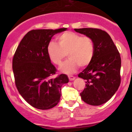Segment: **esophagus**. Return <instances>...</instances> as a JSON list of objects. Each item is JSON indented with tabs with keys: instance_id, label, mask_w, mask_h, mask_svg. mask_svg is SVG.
I'll return each instance as SVG.
<instances>
[{
	"instance_id": "obj_1",
	"label": "esophagus",
	"mask_w": 132,
	"mask_h": 132,
	"mask_svg": "<svg viewBox=\"0 0 132 132\" xmlns=\"http://www.w3.org/2000/svg\"><path fill=\"white\" fill-rule=\"evenodd\" d=\"M68 77H69V80H75V77L71 76V75H69Z\"/></svg>"
}]
</instances>
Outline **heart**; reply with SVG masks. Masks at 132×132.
Instances as JSON below:
<instances>
[{"label": "heart", "mask_w": 132, "mask_h": 132, "mask_svg": "<svg viewBox=\"0 0 132 132\" xmlns=\"http://www.w3.org/2000/svg\"><path fill=\"white\" fill-rule=\"evenodd\" d=\"M59 44L51 41L47 45V55L50 61L57 65H60L66 57L69 59L63 64L61 71L71 74L76 71L80 65L85 67L89 65L94 54V43L88 36L67 31L57 38Z\"/></svg>", "instance_id": "b5f03b06"}]
</instances>
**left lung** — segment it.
<instances>
[{
	"mask_svg": "<svg viewBox=\"0 0 132 132\" xmlns=\"http://www.w3.org/2000/svg\"><path fill=\"white\" fill-rule=\"evenodd\" d=\"M74 30L91 38L94 46L93 60L78 75L86 80V88L80 95L88 104L101 105L109 101L118 89L121 80L120 55L105 31L96 28Z\"/></svg>",
	"mask_w": 132,
	"mask_h": 132,
	"instance_id": "1",
	"label": "left lung"
}]
</instances>
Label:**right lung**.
Returning <instances> with one entry per match:
<instances>
[{
  "label": "right lung",
  "instance_id": "add662e5",
  "mask_svg": "<svg viewBox=\"0 0 132 132\" xmlns=\"http://www.w3.org/2000/svg\"><path fill=\"white\" fill-rule=\"evenodd\" d=\"M66 30H31L21 40L14 55L12 69L16 88L28 103L38 109L55 106L60 101L62 85L69 82L65 74L52 78L56 69L47 52L52 37Z\"/></svg>",
  "mask_w": 132,
  "mask_h": 132
}]
</instances>
